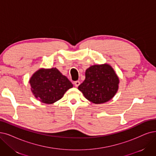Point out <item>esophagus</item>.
I'll return each mask as SVG.
<instances>
[{
	"instance_id": "esophagus-1",
	"label": "esophagus",
	"mask_w": 156,
	"mask_h": 156,
	"mask_svg": "<svg viewBox=\"0 0 156 156\" xmlns=\"http://www.w3.org/2000/svg\"><path fill=\"white\" fill-rule=\"evenodd\" d=\"M80 83L79 80H76V81L74 82V85L76 87H78L80 85Z\"/></svg>"
}]
</instances>
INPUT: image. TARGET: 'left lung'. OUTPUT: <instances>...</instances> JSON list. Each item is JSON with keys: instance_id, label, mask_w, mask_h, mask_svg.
Listing matches in <instances>:
<instances>
[{"instance_id": "8db88e82", "label": "left lung", "mask_w": 156, "mask_h": 156, "mask_svg": "<svg viewBox=\"0 0 156 156\" xmlns=\"http://www.w3.org/2000/svg\"><path fill=\"white\" fill-rule=\"evenodd\" d=\"M85 76L78 89L90 102L97 104L106 102L116 94L119 79L111 66H91L86 70Z\"/></svg>"}]
</instances>
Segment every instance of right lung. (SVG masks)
I'll return each mask as SVG.
<instances>
[{
    "instance_id": "1",
    "label": "right lung",
    "mask_w": 156,
    "mask_h": 156,
    "mask_svg": "<svg viewBox=\"0 0 156 156\" xmlns=\"http://www.w3.org/2000/svg\"><path fill=\"white\" fill-rule=\"evenodd\" d=\"M33 94L45 104H52L63 97L65 93L73 84L55 68L40 69L29 81Z\"/></svg>"
}]
</instances>
